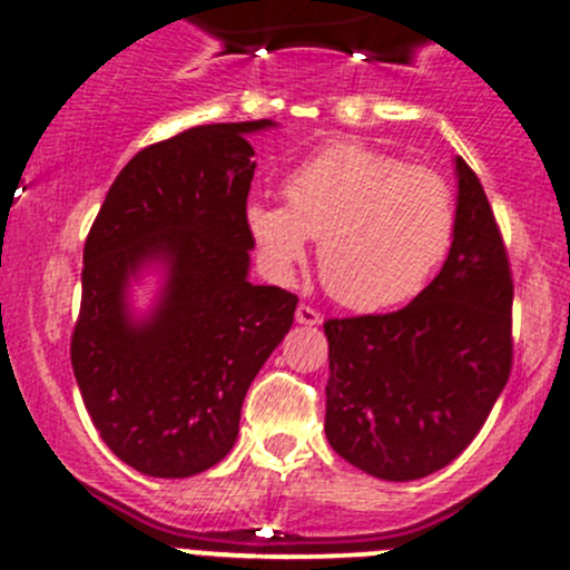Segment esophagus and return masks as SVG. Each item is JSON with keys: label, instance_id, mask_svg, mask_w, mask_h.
<instances>
[{"label": "esophagus", "instance_id": "esophagus-1", "mask_svg": "<svg viewBox=\"0 0 570 570\" xmlns=\"http://www.w3.org/2000/svg\"><path fill=\"white\" fill-rule=\"evenodd\" d=\"M295 320L301 322V325H320V312H317V308L306 306V303H301V306H297V312H295Z\"/></svg>", "mask_w": 570, "mask_h": 570}]
</instances>
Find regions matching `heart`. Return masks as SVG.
Masks as SVG:
<instances>
[{"label":"heart","mask_w":570,"mask_h":570,"mask_svg":"<svg viewBox=\"0 0 570 570\" xmlns=\"http://www.w3.org/2000/svg\"><path fill=\"white\" fill-rule=\"evenodd\" d=\"M286 204L256 198L245 232L264 273L295 275L312 239L333 295L355 312H383L416 297L455 239L450 184L355 140L322 146L284 178Z\"/></svg>","instance_id":"b5f03b06"}]
</instances>
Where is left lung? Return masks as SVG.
<instances>
[{
    "mask_svg": "<svg viewBox=\"0 0 570 570\" xmlns=\"http://www.w3.org/2000/svg\"><path fill=\"white\" fill-rule=\"evenodd\" d=\"M455 239L394 314L327 320V444L389 482L422 480L471 444L510 377L513 278L491 204L455 157Z\"/></svg>",
    "mask_w": 570,
    "mask_h": 570,
    "instance_id": "8db88e82",
    "label": "left lung"
}]
</instances>
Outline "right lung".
<instances>
[{
    "mask_svg": "<svg viewBox=\"0 0 570 570\" xmlns=\"http://www.w3.org/2000/svg\"><path fill=\"white\" fill-rule=\"evenodd\" d=\"M275 126L204 124L142 148L88 234L73 375L105 444L140 474L181 480L220 463L295 320L292 292L248 278V135ZM148 283L140 307L134 289Z\"/></svg>",
    "mask_w": 570,
    "mask_h": 570,
    "instance_id": "1",
    "label": "right lung"
}]
</instances>
